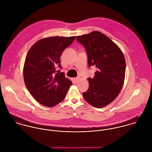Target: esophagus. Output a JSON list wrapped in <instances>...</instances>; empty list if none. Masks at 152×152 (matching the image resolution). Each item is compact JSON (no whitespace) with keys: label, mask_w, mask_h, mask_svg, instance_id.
Masks as SVG:
<instances>
[{"label":"esophagus","mask_w":152,"mask_h":152,"mask_svg":"<svg viewBox=\"0 0 152 152\" xmlns=\"http://www.w3.org/2000/svg\"><path fill=\"white\" fill-rule=\"evenodd\" d=\"M79 80V77H76V78H74L73 79V81L75 82V83H77Z\"/></svg>","instance_id":"esophagus-1"}]
</instances>
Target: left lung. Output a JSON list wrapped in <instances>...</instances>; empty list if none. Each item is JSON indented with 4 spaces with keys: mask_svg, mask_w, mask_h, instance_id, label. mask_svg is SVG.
Here are the masks:
<instances>
[{
    "mask_svg": "<svg viewBox=\"0 0 152 152\" xmlns=\"http://www.w3.org/2000/svg\"><path fill=\"white\" fill-rule=\"evenodd\" d=\"M76 39L86 50L88 66L97 69L93 79H87L89 87L83 93L84 100L94 107L102 108L114 101L122 88L126 68L124 54L116 44L99 31Z\"/></svg>",
    "mask_w": 152,
    "mask_h": 152,
    "instance_id": "left-lung-1",
    "label": "left lung"
}]
</instances>
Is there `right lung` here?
<instances>
[{"label":"right lung","mask_w":152,"mask_h":152,"mask_svg":"<svg viewBox=\"0 0 152 152\" xmlns=\"http://www.w3.org/2000/svg\"><path fill=\"white\" fill-rule=\"evenodd\" d=\"M75 37L45 38L36 42L27 53L23 68L24 83L32 96L44 106L51 107L63 101L72 84L56 68H62L61 54Z\"/></svg>","instance_id":"right-lung-1"}]
</instances>
